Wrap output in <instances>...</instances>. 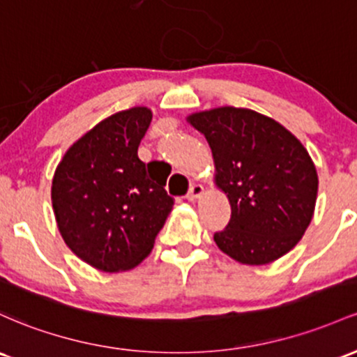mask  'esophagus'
I'll return each mask as SVG.
<instances>
[{"label":"esophagus","instance_id":"esophagus-1","mask_svg":"<svg viewBox=\"0 0 357 357\" xmlns=\"http://www.w3.org/2000/svg\"><path fill=\"white\" fill-rule=\"evenodd\" d=\"M203 191H205V188H203L202 185H193L190 188V193L186 195V198L190 199V202H195V199H198L199 197H202Z\"/></svg>","mask_w":357,"mask_h":357}]
</instances>
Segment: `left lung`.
<instances>
[{
  "mask_svg": "<svg viewBox=\"0 0 357 357\" xmlns=\"http://www.w3.org/2000/svg\"><path fill=\"white\" fill-rule=\"evenodd\" d=\"M186 121L206 139L213 183L232 215L213 236L223 254L245 266H264L289 252L310 225L319 174L287 127L249 108L195 112Z\"/></svg>",
  "mask_w": 357,
  "mask_h": 357,
  "instance_id": "obj_1",
  "label": "left lung"
}]
</instances>
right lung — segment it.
I'll use <instances>...</instances> for the list:
<instances>
[{"instance_id": "obj_1", "label": "right lung", "mask_w": 357, "mask_h": 357, "mask_svg": "<svg viewBox=\"0 0 357 357\" xmlns=\"http://www.w3.org/2000/svg\"><path fill=\"white\" fill-rule=\"evenodd\" d=\"M152 109L113 113L70 146L52 178V208L66 245L103 273L135 268L151 254L174 206L166 179L137 155ZM154 164V162H152Z\"/></svg>"}]
</instances>
